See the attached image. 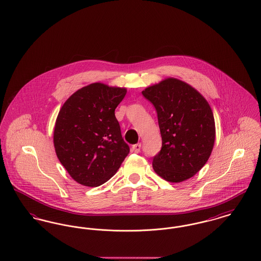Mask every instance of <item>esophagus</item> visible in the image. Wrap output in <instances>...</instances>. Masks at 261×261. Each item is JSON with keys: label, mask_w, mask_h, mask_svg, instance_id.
Wrapping results in <instances>:
<instances>
[{"label": "esophagus", "mask_w": 261, "mask_h": 261, "mask_svg": "<svg viewBox=\"0 0 261 261\" xmlns=\"http://www.w3.org/2000/svg\"><path fill=\"white\" fill-rule=\"evenodd\" d=\"M141 143H138L136 145H133V147H132V150L134 151V152H136L138 153L139 151H140V149H141Z\"/></svg>", "instance_id": "34e87169"}]
</instances>
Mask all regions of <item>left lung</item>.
Here are the masks:
<instances>
[{
    "mask_svg": "<svg viewBox=\"0 0 261 261\" xmlns=\"http://www.w3.org/2000/svg\"><path fill=\"white\" fill-rule=\"evenodd\" d=\"M142 94L156 110L162 134V150L152 161L154 172L171 183L192 178L208 161L215 142L208 101L198 90L173 77Z\"/></svg>",
    "mask_w": 261,
    "mask_h": 261,
    "instance_id": "1",
    "label": "left lung"
}]
</instances>
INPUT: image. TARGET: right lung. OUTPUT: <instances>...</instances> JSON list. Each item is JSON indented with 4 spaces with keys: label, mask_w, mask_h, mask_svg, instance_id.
I'll return each instance as SVG.
<instances>
[{
    "label": "right lung",
    "mask_w": 261,
    "mask_h": 261,
    "mask_svg": "<svg viewBox=\"0 0 261 261\" xmlns=\"http://www.w3.org/2000/svg\"><path fill=\"white\" fill-rule=\"evenodd\" d=\"M126 93V88L96 82L77 90L62 105L54 146L59 161L77 183L102 185L129 153L114 115Z\"/></svg>",
    "instance_id": "add662e5"
}]
</instances>
